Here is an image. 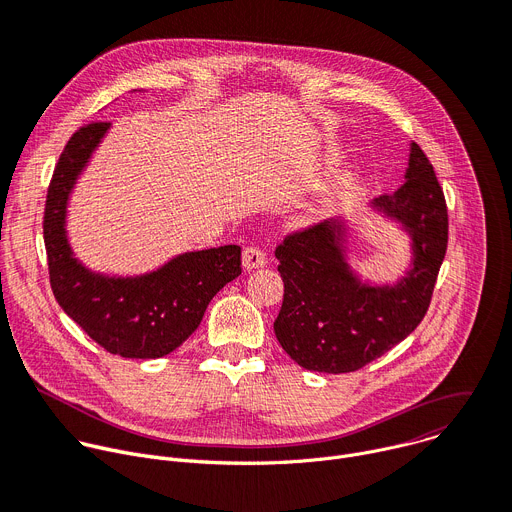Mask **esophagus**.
<instances>
[{
	"label": "esophagus",
	"mask_w": 512,
	"mask_h": 512,
	"mask_svg": "<svg viewBox=\"0 0 512 512\" xmlns=\"http://www.w3.org/2000/svg\"><path fill=\"white\" fill-rule=\"evenodd\" d=\"M265 265H267V255L259 247H245L243 249V267L247 271L259 269V267H265Z\"/></svg>",
	"instance_id": "esophagus-1"
}]
</instances>
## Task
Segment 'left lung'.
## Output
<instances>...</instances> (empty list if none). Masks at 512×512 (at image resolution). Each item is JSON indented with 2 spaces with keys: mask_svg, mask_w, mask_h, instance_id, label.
<instances>
[{
  "mask_svg": "<svg viewBox=\"0 0 512 512\" xmlns=\"http://www.w3.org/2000/svg\"><path fill=\"white\" fill-rule=\"evenodd\" d=\"M371 208L411 241V263L395 283L364 281L350 265L342 216L287 237L277 249L283 304L273 322L300 367L352 373L405 340L423 320L448 249V208L433 166L415 141L405 184Z\"/></svg>",
  "mask_w": 512,
  "mask_h": 512,
  "instance_id": "8db88e82",
  "label": "left lung"
}]
</instances>
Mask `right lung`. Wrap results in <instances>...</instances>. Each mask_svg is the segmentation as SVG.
I'll return each mask as SVG.
<instances>
[{"mask_svg":"<svg viewBox=\"0 0 512 512\" xmlns=\"http://www.w3.org/2000/svg\"><path fill=\"white\" fill-rule=\"evenodd\" d=\"M111 123H89L66 143L44 210V245L54 298L99 346L123 358H160L202 322L210 300L241 275V247L188 251L154 271L107 275L70 247L68 200Z\"/></svg>","mask_w":512,"mask_h":512,"instance_id":"obj_1","label":"right lung"}]
</instances>
